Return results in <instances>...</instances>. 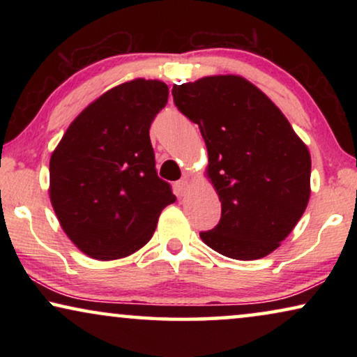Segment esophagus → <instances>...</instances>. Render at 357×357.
Listing matches in <instances>:
<instances>
[{
    "mask_svg": "<svg viewBox=\"0 0 357 357\" xmlns=\"http://www.w3.org/2000/svg\"><path fill=\"white\" fill-rule=\"evenodd\" d=\"M175 187H177V190H178V193H180V195H183L185 192H187V187H188V180H187V177L180 178L178 182L175 183Z\"/></svg>",
    "mask_w": 357,
    "mask_h": 357,
    "instance_id": "34e87169",
    "label": "esophagus"
}]
</instances>
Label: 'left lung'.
I'll list each match as a JSON object with an SVG mask.
<instances>
[{
	"label": "left lung",
	"instance_id": "left-lung-1",
	"mask_svg": "<svg viewBox=\"0 0 357 357\" xmlns=\"http://www.w3.org/2000/svg\"><path fill=\"white\" fill-rule=\"evenodd\" d=\"M174 104L197 123L221 219L199 232L213 250L257 260L289 236L310 197V154L282 112L241 76L174 86Z\"/></svg>",
	"mask_w": 357,
	"mask_h": 357
}]
</instances>
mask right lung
<instances>
[{"label":"right lung","mask_w":357,"mask_h":357,"mask_svg":"<svg viewBox=\"0 0 357 357\" xmlns=\"http://www.w3.org/2000/svg\"><path fill=\"white\" fill-rule=\"evenodd\" d=\"M169 99L160 81L107 91L70 125L50 159V199L63 231L97 260L128 257L149 242L175 202L159 178L149 128Z\"/></svg>","instance_id":"1"}]
</instances>
